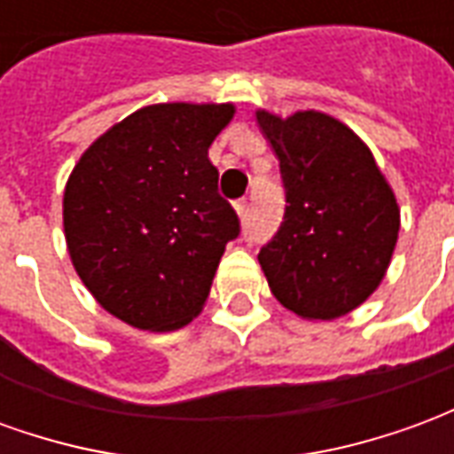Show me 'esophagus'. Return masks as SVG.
<instances>
[{
  "label": "esophagus",
  "instance_id": "1",
  "mask_svg": "<svg viewBox=\"0 0 454 454\" xmlns=\"http://www.w3.org/2000/svg\"><path fill=\"white\" fill-rule=\"evenodd\" d=\"M233 207H236L238 216H240V218H246V216H247V199H238V201H236V204H233Z\"/></svg>",
  "mask_w": 454,
  "mask_h": 454
}]
</instances>
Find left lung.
Listing matches in <instances>:
<instances>
[{
	"instance_id": "obj_1",
	"label": "left lung",
	"mask_w": 454,
	"mask_h": 454,
	"mask_svg": "<svg viewBox=\"0 0 454 454\" xmlns=\"http://www.w3.org/2000/svg\"><path fill=\"white\" fill-rule=\"evenodd\" d=\"M279 160L285 221L260 250L277 301L311 321L350 314L380 286L399 238V204L370 148L321 112H257Z\"/></svg>"
}]
</instances>
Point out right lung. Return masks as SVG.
<instances>
[{
    "mask_svg": "<svg viewBox=\"0 0 454 454\" xmlns=\"http://www.w3.org/2000/svg\"><path fill=\"white\" fill-rule=\"evenodd\" d=\"M233 104H153L84 150L67 179L70 260L92 296L140 331H177L201 311L240 233L208 160Z\"/></svg>",
    "mask_w": 454,
    "mask_h": 454,
    "instance_id": "right-lung-1",
    "label": "right lung"
}]
</instances>
